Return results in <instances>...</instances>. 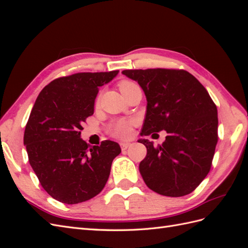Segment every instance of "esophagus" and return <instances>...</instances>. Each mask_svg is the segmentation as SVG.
Masks as SVG:
<instances>
[{"label":"esophagus","mask_w":248,"mask_h":248,"mask_svg":"<svg viewBox=\"0 0 248 248\" xmlns=\"http://www.w3.org/2000/svg\"><path fill=\"white\" fill-rule=\"evenodd\" d=\"M120 146H121L122 151H125V150L130 146V144H129V142H120Z\"/></svg>","instance_id":"1"}]
</instances>
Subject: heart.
<instances>
[{
	"label": "heart",
	"instance_id": "b5f03b06",
	"mask_svg": "<svg viewBox=\"0 0 248 248\" xmlns=\"http://www.w3.org/2000/svg\"><path fill=\"white\" fill-rule=\"evenodd\" d=\"M138 85L134 84L133 81L130 80H122L119 84V89L122 93L125 91L137 87ZM132 126L133 121L128 119H119L112 123L109 127V132L112 137H116L119 139H127L131 136L132 133Z\"/></svg>",
	"mask_w": 248,
	"mask_h": 248
}]
</instances>
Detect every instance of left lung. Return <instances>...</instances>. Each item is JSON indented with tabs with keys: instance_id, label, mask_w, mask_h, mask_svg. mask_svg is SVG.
Masks as SVG:
<instances>
[{
	"instance_id": "8db88e82",
	"label": "left lung",
	"mask_w": 248,
	"mask_h": 248,
	"mask_svg": "<svg viewBox=\"0 0 248 248\" xmlns=\"http://www.w3.org/2000/svg\"><path fill=\"white\" fill-rule=\"evenodd\" d=\"M147 97L141 136L167 130L162 145L140 140L147 155L140 171L150 189L178 198L191 193L212 166L218 134L217 108L205 87L183 69H131Z\"/></svg>"
}]
</instances>
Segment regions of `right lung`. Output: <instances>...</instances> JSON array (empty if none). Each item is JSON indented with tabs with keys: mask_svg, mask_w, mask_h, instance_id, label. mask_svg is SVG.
I'll use <instances>...</instances> for the list:
<instances>
[{
	"mask_svg": "<svg viewBox=\"0 0 248 248\" xmlns=\"http://www.w3.org/2000/svg\"><path fill=\"white\" fill-rule=\"evenodd\" d=\"M118 72H78L56 78L42 89L30 114L24 136L29 162L43 189L64 204L96 197L121 153L115 141L90 147L80 139L82 123L94 114L99 88Z\"/></svg>",
	"mask_w": 248,
	"mask_h": 248,
	"instance_id": "add662e5",
	"label": "right lung"
}]
</instances>
